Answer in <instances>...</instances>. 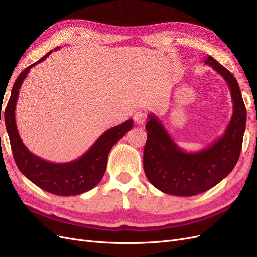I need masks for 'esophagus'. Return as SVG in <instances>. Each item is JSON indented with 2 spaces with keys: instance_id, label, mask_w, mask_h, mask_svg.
Wrapping results in <instances>:
<instances>
[{
  "instance_id": "34e87169",
  "label": "esophagus",
  "mask_w": 257,
  "mask_h": 257,
  "mask_svg": "<svg viewBox=\"0 0 257 257\" xmlns=\"http://www.w3.org/2000/svg\"><path fill=\"white\" fill-rule=\"evenodd\" d=\"M147 120V111L145 109H139L135 115H134V121L137 125H143V124Z\"/></svg>"
}]
</instances>
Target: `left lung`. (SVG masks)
<instances>
[{
  "label": "left lung",
  "instance_id": "1",
  "mask_svg": "<svg viewBox=\"0 0 257 257\" xmlns=\"http://www.w3.org/2000/svg\"><path fill=\"white\" fill-rule=\"evenodd\" d=\"M228 84L232 115L224 134L210 146L195 152L179 147L160 119L148 114L144 170L152 185L175 196H194L213 188L237 164L245 131L246 109L239 84L228 69L212 57L205 60Z\"/></svg>",
  "mask_w": 257,
  "mask_h": 257
}]
</instances>
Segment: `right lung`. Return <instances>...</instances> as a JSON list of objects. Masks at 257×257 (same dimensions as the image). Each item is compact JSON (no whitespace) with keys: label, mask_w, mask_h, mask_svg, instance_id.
<instances>
[{"label":"right lung","mask_w":257,"mask_h":257,"mask_svg":"<svg viewBox=\"0 0 257 257\" xmlns=\"http://www.w3.org/2000/svg\"><path fill=\"white\" fill-rule=\"evenodd\" d=\"M54 49V51L58 50ZM49 51L41 60L21 72L14 83L5 109V125L10 136L15 162L20 172L41 189L59 196L79 195L94 188L102 180L107 167V158L111 148L133 126L130 119L100 135L90 149L80 158L67 163H52L31 152L22 143L15 119L19 90L30 69L47 59Z\"/></svg>","instance_id":"right-lung-1"}]
</instances>
